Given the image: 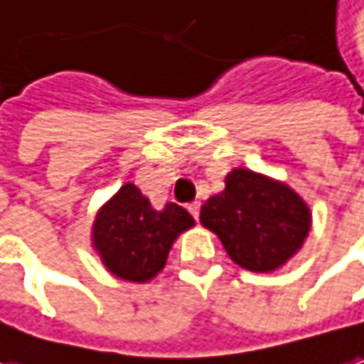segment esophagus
<instances>
[{"label": "esophagus", "mask_w": 364, "mask_h": 364, "mask_svg": "<svg viewBox=\"0 0 364 364\" xmlns=\"http://www.w3.org/2000/svg\"><path fill=\"white\" fill-rule=\"evenodd\" d=\"M199 207H201V205H199V201H193L187 205V211L193 215V219H195V221L199 219Z\"/></svg>", "instance_id": "obj_1"}]
</instances>
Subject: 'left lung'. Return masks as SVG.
Instances as JSON below:
<instances>
[{
    "label": "left lung",
    "instance_id": "left-lung-1",
    "mask_svg": "<svg viewBox=\"0 0 364 364\" xmlns=\"http://www.w3.org/2000/svg\"><path fill=\"white\" fill-rule=\"evenodd\" d=\"M199 219L235 263L253 273L285 265L311 229V209L289 185L249 169L229 173L225 189L207 199Z\"/></svg>",
    "mask_w": 364,
    "mask_h": 364
}]
</instances>
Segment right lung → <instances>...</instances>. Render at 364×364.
I'll return each mask as SVG.
<instances>
[{"label": "right lung", "mask_w": 364, "mask_h": 364, "mask_svg": "<svg viewBox=\"0 0 364 364\" xmlns=\"http://www.w3.org/2000/svg\"><path fill=\"white\" fill-rule=\"evenodd\" d=\"M193 225V217L183 207L167 203L155 211L133 183H125L99 209L93 247L109 273L145 283L165 267L173 241Z\"/></svg>", "instance_id": "add662e5"}]
</instances>
